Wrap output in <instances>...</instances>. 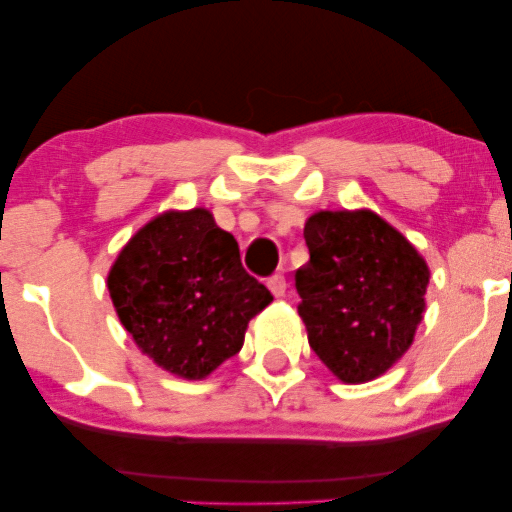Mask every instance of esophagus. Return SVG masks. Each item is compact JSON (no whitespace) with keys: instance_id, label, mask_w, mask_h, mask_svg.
<instances>
[{"instance_id":"obj_1","label":"esophagus","mask_w":512,"mask_h":512,"mask_svg":"<svg viewBox=\"0 0 512 512\" xmlns=\"http://www.w3.org/2000/svg\"><path fill=\"white\" fill-rule=\"evenodd\" d=\"M268 289L272 291V296H275V298H282L286 293V277L284 275H272L268 279Z\"/></svg>"}]
</instances>
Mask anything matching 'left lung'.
Segmentation results:
<instances>
[{
  "mask_svg": "<svg viewBox=\"0 0 512 512\" xmlns=\"http://www.w3.org/2000/svg\"><path fill=\"white\" fill-rule=\"evenodd\" d=\"M303 235L310 261L296 289L310 347L338 380H375L412 345L429 265L370 209L317 212Z\"/></svg>",
  "mask_w": 512,
  "mask_h": 512,
  "instance_id": "8db88e82",
  "label": "left lung"
}]
</instances>
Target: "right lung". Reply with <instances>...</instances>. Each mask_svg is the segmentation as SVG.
Instances as JSON below:
<instances>
[{"instance_id":"right-lung-1","label":"right lung","mask_w":512,"mask_h":512,"mask_svg":"<svg viewBox=\"0 0 512 512\" xmlns=\"http://www.w3.org/2000/svg\"><path fill=\"white\" fill-rule=\"evenodd\" d=\"M109 296L137 347L184 380H202L242 349L272 293L242 268L237 240L207 209L165 212L111 265Z\"/></svg>"}]
</instances>
